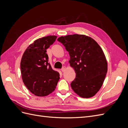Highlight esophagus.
Instances as JSON below:
<instances>
[{
  "mask_svg": "<svg viewBox=\"0 0 128 128\" xmlns=\"http://www.w3.org/2000/svg\"><path fill=\"white\" fill-rule=\"evenodd\" d=\"M66 67L64 66V67H63L62 68L61 70H62V72H64L65 70H66Z\"/></svg>",
  "mask_w": 128,
  "mask_h": 128,
  "instance_id": "obj_1",
  "label": "esophagus"
}]
</instances>
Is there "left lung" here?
I'll list each match as a JSON object with an SVG mask.
<instances>
[{
    "label": "left lung",
    "instance_id": "1",
    "mask_svg": "<svg viewBox=\"0 0 128 128\" xmlns=\"http://www.w3.org/2000/svg\"><path fill=\"white\" fill-rule=\"evenodd\" d=\"M57 40L69 52V62L76 74L70 84L73 91L80 97H92L102 86L107 72L102 48L93 38L84 34L61 36Z\"/></svg>",
    "mask_w": 128,
    "mask_h": 128
}]
</instances>
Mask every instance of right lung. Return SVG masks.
I'll return each mask as SVG.
<instances>
[{"instance_id": "1", "label": "right lung", "mask_w": 128, "mask_h": 128, "mask_svg": "<svg viewBox=\"0 0 128 128\" xmlns=\"http://www.w3.org/2000/svg\"><path fill=\"white\" fill-rule=\"evenodd\" d=\"M56 36H48L34 40L22 56L20 67L22 78L26 86L35 96H44L54 91L60 79L59 73L48 63L46 53Z\"/></svg>"}]
</instances>
